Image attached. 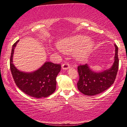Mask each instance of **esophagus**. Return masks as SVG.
<instances>
[{
  "label": "esophagus",
  "mask_w": 127,
  "mask_h": 127,
  "mask_svg": "<svg viewBox=\"0 0 127 127\" xmlns=\"http://www.w3.org/2000/svg\"><path fill=\"white\" fill-rule=\"evenodd\" d=\"M70 68L69 64L68 63H64L62 65V68L63 70H66Z\"/></svg>",
  "instance_id": "obj_1"
}]
</instances>
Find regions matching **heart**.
<instances>
[{"label": "heart", "mask_w": 127, "mask_h": 127, "mask_svg": "<svg viewBox=\"0 0 127 127\" xmlns=\"http://www.w3.org/2000/svg\"><path fill=\"white\" fill-rule=\"evenodd\" d=\"M57 45L62 52L72 53L74 59L82 63L89 58L95 46V42L88 36L78 35L60 40Z\"/></svg>", "instance_id": "1"}]
</instances>
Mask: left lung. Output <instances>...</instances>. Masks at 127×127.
Masks as SVG:
<instances>
[{
  "mask_svg": "<svg viewBox=\"0 0 127 127\" xmlns=\"http://www.w3.org/2000/svg\"><path fill=\"white\" fill-rule=\"evenodd\" d=\"M115 46L114 63L110 68L101 72H95L86 64L78 66L79 76L77 87L85 95L94 96L99 94L109 89L114 82L119 66L118 46Z\"/></svg>",
  "mask_w": 127,
  "mask_h": 127,
  "instance_id": "8db88e82",
  "label": "left lung"
}]
</instances>
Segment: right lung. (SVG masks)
<instances>
[{"label":"right lung","instance_id":"add662e5","mask_svg":"<svg viewBox=\"0 0 127 127\" xmlns=\"http://www.w3.org/2000/svg\"><path fill=\"white\" fill-rule=\"evenodd\" d=\"M18 40L12 46L10 68L15 83L21 91L36 98L46 97L56 90V78L61 70L60 64L46 62L37 70L26 72L18 70L13 62L15 48Z\"/></svg>","mask_w":127,"mask_h":127}]
</instances>
